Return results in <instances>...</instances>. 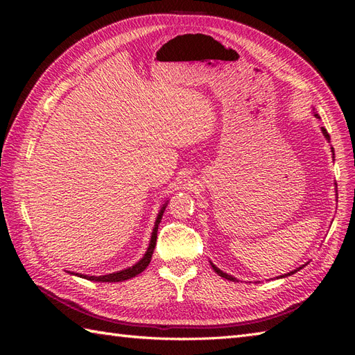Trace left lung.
Wrapping results in <instances>:
<instances>
[{
    "instance_id": "obj_1",
    "label": "left lung",
    "mask_w": 355,
    "mask_h": 355,
    "mask_svg": "<svg viewBox=\"0 0 355 355\" xmlns=\"http://www.w3.org/2000/svg\"><path fill=\"white\" fill-rule=\"evenodd\" d=\"M314 111V116L315 118H320V115L315 112V110H313ZM321 133H323V136L326 137V141L330 144V136H329V133H327V130H326V128L324 127H321ZM331 149V155H333V159H335V149H333V148H330ZM210 265H211V268H213V270H214V272H216L218 275H220V277H223V278H227V280H230V282H239L237 280V278H235V277H232V275H230V274H227V272H223L222 270H219V268L216 266V265H213L211 262H210ZM305 265H302V266H299V268H296V270H293V271H290V272H287V274H284V275H280V277H278V278H284V277H288V275H292V274H295V272H297L299 270H302V268H304Z\"/></svg>"
}]
</instances>
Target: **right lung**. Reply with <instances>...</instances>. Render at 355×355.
Returning a JSON list of instances; mask_svg holds the SVG:
<instances>
[{
    "mask_svg": "<svg viewBox=\"0 0 355 355\" xmlns=\"http://www.w3.org/2000/svg\"><path fill=\"white\" fill-rule=\"evenodd\" d=\"M167 207V201L163 204V207L159 209L158 214H157V219H155V223H154V230H153V235H151V240H149V245L148 249L144 254V257L141 261H137L133 266H128L125 268V270H121V271H116V272H112V274H106V275H85V274H80V272H71V271H67L72 275H77V277H81V278H85V280H90V282H101V283H118V282H124V280H128V278H133L136 277L137 274H141L146 270V266L149 265V262H151V257H153V253H154V249H155V244H157V231H158V225L161 222V218H163V213Z\"/></svg>",
    "mask_w": 355,
    "mask_h": 355,
    "instance_id": "1",
    "label": "right lung"
}]
</instances>
